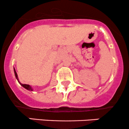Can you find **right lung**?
I'll return each mask as SVG.
<instances>
[{"label": "right lung", "instance_id": "obj_1", "mask_svg": "<svg viewBox=\"0 0 129 129\" xmlns=\"http://www.w3.org/2000/svg\"><path fill=\"white\" fill-rule=\"evenodd\" d=\"M14 73H15V76H16V79H17V80L18 82L20 84H21V85H22V86L23 87L27 89V90H30V91H33V88H32L30 87V85H26V84H22L21 83L19 82V79H18V76H17V73H16V70H15V69H14Z\"/></svg>", "mask_w": 129, "mask_h": 129}]
</instances>
